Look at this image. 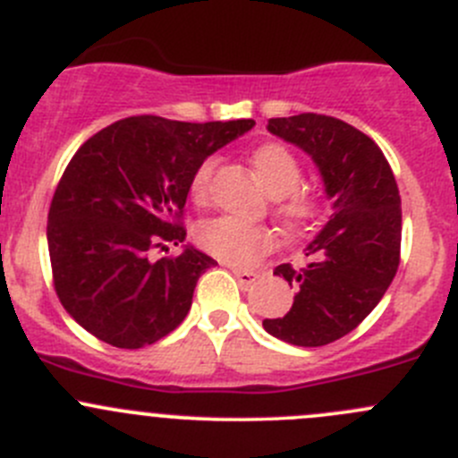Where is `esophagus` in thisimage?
<instances>
[{
	"label": "esophagus",
	"mask_w": 458,
	"mask_h": 458,
	"mask_svg": "<svg viewBox=\"0 0 458 458\" xmlns=\"http://www.w3.org/2000/svg\"><path fill=\"white\" fill-rule=\"evenodd\" d=\"M233 275L237 276V279H239V284H242V285H250V284H255V281L259 279V275H257V272H250V270H242V267H233Z\"/></svg>",
	"instance_id": "34e87169"
}]
</instances>
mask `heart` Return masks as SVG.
<instances>
[{
  "label": "heart",
  "instance_id": "heart-1",
  "mask_svg": "<svg viewBox=\"0 0 458 458\" xmlns=\"http://www.w3.org/2000/svg\"><path fill=\"white\" fill-rule=\"evenodd\" d=\"M250 164L266 191L279 197L276 212L290 228L303 230L315 224L321 215V199L308 188L299 186L303 170L288 148L281 143H263L250 155ZM215 168L216 159L208 157L192 173L191 195L197 203H206L210 197ZM197 243L208 255L221 261L233 263V266H252L275 248L276 234L267 225L248 224L234 216H216V219L203 221L197 228Z\"/></svg>",
  "mask_w": 458,
  "mask_h": 458
}]
</instances>
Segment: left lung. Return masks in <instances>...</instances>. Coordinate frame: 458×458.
<instances>
[{
  "label": "left lung",
  "instance_id": "left-lung-1",
  "mask_svg": "<svg viewBox=\"0 0 458 458\" xmlns=\"http://www.w3.org/2000/svg\"><path fill=\"white\" fill-rule=\"evenodd\" d=\"M267 131L315 159L335 212L308 246V263H281L297 288L288 315L263 318L276 339L318 348L352 332L390 288L401 259V197L381 148L350 123L317 113L276 117Z\"/></svg>",
  "mask_w": 458,
  "mask_h": 458
}]
</instances>
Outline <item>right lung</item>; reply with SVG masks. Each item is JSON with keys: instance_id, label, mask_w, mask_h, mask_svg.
Returning a JSON list of instances; mask_svg holds the SVG:
<instances>
[{"instance_id": "obj_1", "label": "right lung", "mask_w": 458, "mask_h": 458, "mask_svg": "<svg viewBox=\"0 0 458 458\" xmlns=\"http://www.w3.org/2000/svg\"><path fill=\"white\" fill-rule=\"evenodd\" d=\"M255 126L140 114L110 123L72 155L48 210L53 284L66 312L104 344L137 350L164 339L192 306L215 259L186 246L182 225L197 165Z\"/></svg>"}]
</instances>
